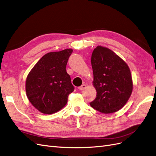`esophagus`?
I'll use <instances>...</instances> for the list:
<instances>
[{
  "label": "esophagus",
  "instance_id": "obj_1",
  "mask_svg": "<svg viewBox=\"0 0 156 156\" xmlns=\"http://www.w3.org/2000/svg\"><path fill=\"white\" fill-rule=\"evenodd\" d=\"M85 88H86V85H85V84H82V85H81V87H79L78 88V89L79 90H84Z\"/></svg>",
  "mask_w": 156,
  "mask_h": 156
}]
</instances>
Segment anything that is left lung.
Segmentation results:
<instances>
[{
  "mask_svg": "<svg viewBox=\"0 0 156 156\" xmlns=\"http://www.w3.org/2000/svg\"><path fill=\"white\" fill-rule=\"evenodd\" d=\"M91 64L97 94L90 105L104 114L120 110L129 100L133 90L128 66L114 52L101 46L93 51Z\"/></svg>",
  "mask_w": 156,
  "mask_h": 156,
  "instance_id": "1",
  "label": "left lung"
}]
</instances>
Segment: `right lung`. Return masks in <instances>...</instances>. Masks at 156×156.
I'll return each mask as SVG.
<instances>
[{
    "label": "right lung",
    "mask_w": 156,
    "mask_h": 156,
    "mask_svg": "<svg viewBox=\"0 0 156 156\" xmlns=\"http://www.w3.org/2000/svg\"><path fill=\"white\" fill-rule=\"evenodd\" d=\"M73 50L47 53L36 63L26 80L29 100L44 114H53L62 108L74 87L67 73L68 60Z\"/></svg>",
    "instance_id": "1"
}]
</instances>
